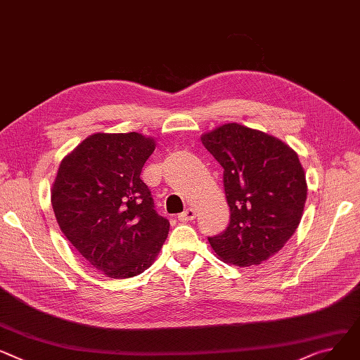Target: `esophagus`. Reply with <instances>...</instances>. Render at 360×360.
I'll use <instances>...</instances> for the list:
<instances>
[{
    "label": "esophagus",
    "instance_id": "obj_1",
    "mask_svg": "<svg viewBox=\"0 0 360 360\" xmlns=\"http://www.w3.org/2000/svg\"><path fill=\"white\" fill-rule=\"evenodd\" d=\"M195 210L194 208H186L181 214H178V220L179 221H193L195 219Z\"/></svg>",
    "mask_w": 360,
    "mask_h": 360
}]
</instances>
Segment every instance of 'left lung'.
Returning <instances> with one entry per match:
<instances>
[{"label": "left lung", "mask_w": 360, "mask_h": 360, "mask_svg": "<svg viewBox=\"0 0 360 360\" xmlns=\"http://www.w3.org/2000/svg\"><path fill=\"white\" fill-rule=\"evenodd\" d=\"M223 166L230 223L208 237L212 250L236 266L260 265L295 233L307 200L298 155L263 131L229 123L201 136Z\"/></svg>", "instance_id": "8db88e82"}]
</instances>
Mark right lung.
Segmentation results:
<instances>
[{"label":"right lung","mask_w":360,"mask_h":360,"mask_svg":"<svg viewBox=\"0 0 360 360\" xmlns=\"http://www.w3.org/2000/svg\"><path fill=\"white\" fill-rule=\"evenodd\" d=\"M153 150L155 140L136 131L95 133L63 158L53 182L52 207L62 233L114 279L145 272L169 231L140 179Z\"/></svg>","instance_id":"right-lung-1"}]
</instances>
